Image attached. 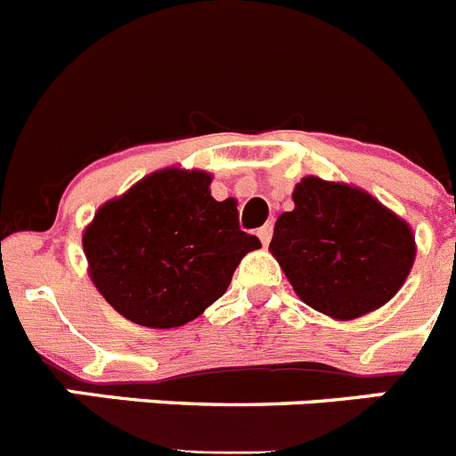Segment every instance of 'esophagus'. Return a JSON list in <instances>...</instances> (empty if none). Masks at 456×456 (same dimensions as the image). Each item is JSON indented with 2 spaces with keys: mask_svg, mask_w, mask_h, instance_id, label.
Instances as JSON below:
<instances>
[{
  "mask_svg": "<svg viewBox=\"0 0 456 456\" xmlns=\"http://www.w3.org/2000/svg\"><path fill=\"white\" fill-rule=\"evenodd\" d=\"M272 232H273L272 224H265L263 228H260V231H257V237H260V241H263L265 247H267L269 240H272Z\"/></svg>",
  "mask_w": 456,
  "mask_h": 456,
  "instance_id": "1",
  "label": "esophagus"
}]
</instances>
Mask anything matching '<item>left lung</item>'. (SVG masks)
I'll return each mask as SVG.
<instances>
[{
    "mask_svg": "<svg viewBox=\"0 0 456 456\" xmlns=\"http://www.w3.org/2000/svg\"><path fill=\"white\" fill-rule=\"evenodd\" d=\"M294 209L273 225L269 251L305 305L356 320L400 292L416 260V235L372 193L305 175Z\"/></svg>",
    "mask_w": 456,
    "mask_h": 456,
    "instance_id": "obj_1",
    "label": "left lung"
}]
</instances>
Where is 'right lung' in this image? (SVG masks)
Here are the masks:
<instances>
[{"mask_svg":"<svg viewBox=\"0 0 456 456\" xmlns=\"http://www.w3.org/2000/svg\"><path fill=\"white\" fill-rule=\"evenodd\" d=\"M209 183L208 171L162 168L100 205L84 228L88 276L125 320L148 329L196 320L260 248L240 231L235 200L212 199Z\"/></svg>","mask_w":456,"mask_h":456,"instance_id":"1","label":"right lung"}]
</instances>
